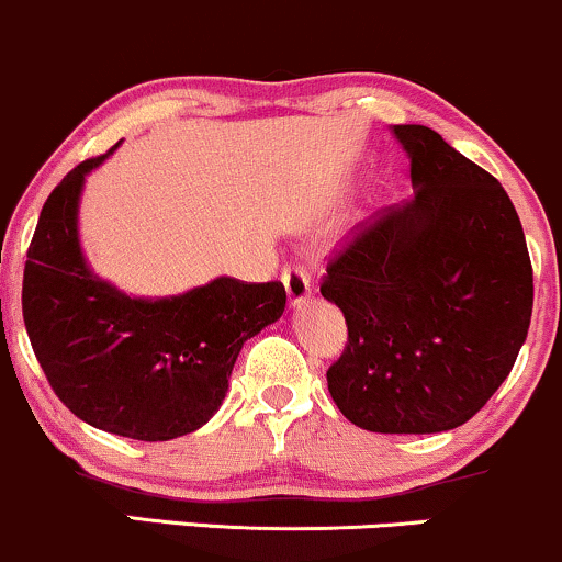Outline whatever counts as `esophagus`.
Returning a JSON list of instances; mask_svg holds the SVG:
<instances>
[{"mask_svg":"<svg viewBox=\"0 0 562 562\" xmlns=\"http://www.w3.org/2000/svg\"><path fill=\"white\" fill-rule=\"evenodd\" d=\"M282 282H285L290 308H299L312 299V282H308V277L301 267H288L285 272H282Z\"/></svg>","mask_w":562,"mask_h":562,"instance_id":"obj_1","label":"esophagus"}]
</instances>
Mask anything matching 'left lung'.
<instances>
[{"label":"left lung","mask_w":562,"mask_h":562,"mask_svg":"<svg viewBox=\"0 0 562 562\" xmlns=\"http://www.w3.org/2000/svg\"><path fill=\"white\" fill-rule=\"evenodd\" d=\"M415 198L385 209L327 267L322 295L348 344L327 370L346 420L372 434H441L505 383L533 308L513 200L434 128L393 126Z\"/></svg>","instance_id":"obj_1"}]
</instances>
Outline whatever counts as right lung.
Returning a JSON list of instances; mask_svg holds the SVG:
<instances>
[{
	"instance_id": "right-lung-1",
	"label": "right lung",
	"mask_w": 562,
	"mask_h": 562,
	"mask_svg": "<svg viewBox=\"0 0 562 562\" xmlns=\"http://www.w3.org/2000/svg\"><path fill=\"white\" fill-rule=\"evenodd\" d=\"M119 145L76 166L44 203L23 272V319L76 417L115 436L171 441L216 415L243 344L282 317L288 295L280 282L216 277L137 299L94 274L79 237L81 192Z\"/></svg>"
}]
</instances>
